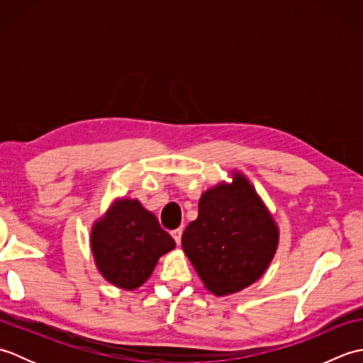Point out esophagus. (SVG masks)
Listing matches in <instances>:
<instances>
[{"instance_id":"34e87169","label":"esophagus","mask_w":363,"mask_h":363,"mask_svg":"<svg viewBox=\"0 0 363 363\" xmlns=\"http://www.w3.org/2000/svg\"><path fill=\"white\" fill-rule=\"evenodd\" d=\"M172 237L174 238V242H176V245H181V237H182V229L179 228V229H174V230H172Z\"/></svg>"}]
</instances>
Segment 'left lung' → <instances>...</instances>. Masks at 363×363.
<instances>
[{
    "label": "left lung",
    "mask_w": 363,
    "mask_h": 363,
    "mask_svg": "<svg viewBox=\"0 0 363 363\" xmlns=\"http://www.w3.org/2000/svg\"><path fill=\"white\" fill-rule=\"evenodd\" d=\"M279 229L251 182L233 173V182L206 190L198 218L182 234L187 254L213 295L237 293L256 282L273 260Z\"/></svg>",
    "instance_id": "obj_1"
}]
</instances>
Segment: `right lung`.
Returning a JSON list of instances; mask_svg holds the SVG:
<instances>
[{
    "label": "right lung",
    "instance_id": "right-lung-1",
    "mask_svg": "<svg viewBox=\"0 0 363 363\" xmlns=\"http://www.w3.org/2000/svg\"><path fill=\"white\" fill-rule=\"evenodd\" d=\"M91 252L98 272L115 287L135 290L148 279L160 256L176 243L156 215L138 199L115 201L91 228Z\"/></svg>",
    "mask_w": 363,
    "mask_h": 363
}]
</instances>
